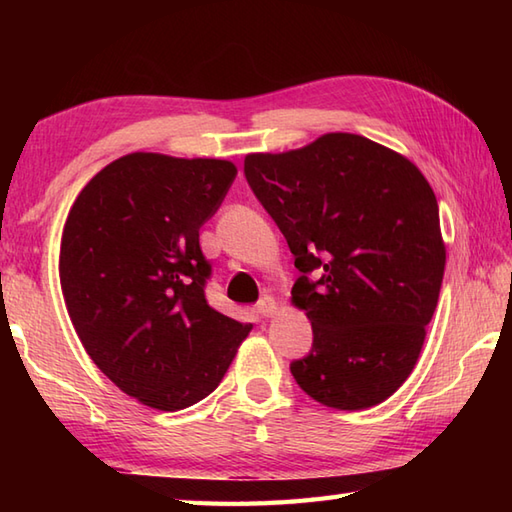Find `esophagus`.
Returning <instances> with one entry per match:
<instances>
[{"label": "esophagus", "instance_id": "34e87169", "mask_svg": "<svg viewBox=\"0 0 512 512\" xmlns=\"http://www.w3.org/2000/svg\"><path fill=\"white\" fill-rule=\"evenodd\" d=\"M255 310H257V314L259 317H273V314L277 312V301L273 299V297H264V299H259L257 301V306H255Z\"/></svg>", "mask_w": 512, "mask_h": 512}]
</instances>
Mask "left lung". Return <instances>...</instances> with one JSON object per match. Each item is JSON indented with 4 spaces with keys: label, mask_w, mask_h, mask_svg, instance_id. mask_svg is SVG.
<instances>
[{
    "label": "left lung",
    "mask_w": 512,
    "mask_h": 512,
    "mask_svg": "<svg viewBox=\"0 0 512 512\" xmlns=\"http://www.w3.org/2000/svg\"><path fill=\"white\" fill-rule=\"evenodd\" d=\"M244 176L301 273L292 301L314 339L290 363L297 385L343 411L387 400L418 361L447 262L429 182L405 156L356 134L250 154Z\"/></svg>",
    "instance_id": "1"
}]
</instances>
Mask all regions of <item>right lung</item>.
<instances>
[{"label":"right lung","mask_w":512,"mask_h":512,"mask_svg":"<svg viewBox=\"0 0 512 512\" xmlns=\"http://www.w3.org/2000/svg\"><path fill=\"white\" fill-rule=\"evenodd\" d=\"M237 169L127 154L85 184L63 226L59 275L76 334L127 396L178 411L222 383L250 325L217 312L200 228Z\"/></svg>","instance_id":"add662e5"}]
</instances>
